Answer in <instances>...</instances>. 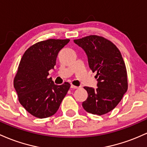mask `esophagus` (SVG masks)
I'll return each instance as SVG.
<instances>
[{
	"label": "esophagus",
	"instance_id": "esophagus-1",
	"mask_svg": "<svg viewBox=\"0 0 147 147\" xmlns=\"http://www.w3.org/2000/svg\"><path fill=\"white\" fill-rule=\"evenodd\" d=\"M71 88H72V89H78V87L75 86V85H71Z\"/></svg>",
	"mask_w": 147,
	"mask_h": 147
}]
</instances>
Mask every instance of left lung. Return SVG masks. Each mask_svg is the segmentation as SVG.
<instances>
[{"label":"left lung","instance_id":"1","mask_svg":"<svg viewBox=\"0 0 147 147\" xmlns=\"http://www.w3.org/2000/svg\"><path fill=\"white\" fill-rule=\"evenodd\" d=\"M74 42L83 49L89 67L97 73V88L84 87L88 97L82 102V107L94 115L109 113L121 101L128 90L126 69L121 53L110 41L97 35L74 39Z\"/></svg>","mask_w":147,"mask_h":147}]
</instances>
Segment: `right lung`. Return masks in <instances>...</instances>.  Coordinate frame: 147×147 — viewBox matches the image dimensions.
<instances>
[{
    "label": "right lung",
    "mask_w": 147,
    "mask_h": 147,
    "mask_svg": "<svg viewBox=\"0 0 147 147\" xmlns=\"http://www.w3.org/2000/svg\"><path fill=\"white\" fill-rule=\"evenodd\" d=\"M69 39H48L38 42L24 53L14 80L19 100L30 114L47 118L56 113L70 84L55 85L49 71L54 69L57 54Z\"/></svg>",
    "instance_id": "add662e5"
}]
</instances>
